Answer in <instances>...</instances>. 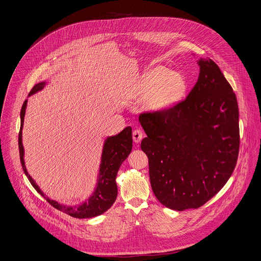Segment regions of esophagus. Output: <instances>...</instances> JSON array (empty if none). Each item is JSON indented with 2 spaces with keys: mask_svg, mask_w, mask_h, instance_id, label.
Instances as JSON below:
<instances>
[{
  "mask_svg": "<svg viewBox=\"0 0 261 261\" xmlns=\"http://www.w3.org/2000/svg\"><path fill=\"white\" fill-rule=\"evenodd\" d=\"M143 138V132L139 129H136L133 131V141L134 142H140V140Z\"/></svg>",
  "mask_w": 261,
  "mask_h": 261,
  "instance_id": "34e87169",
  "label": "esophagus"
}]
</instances>
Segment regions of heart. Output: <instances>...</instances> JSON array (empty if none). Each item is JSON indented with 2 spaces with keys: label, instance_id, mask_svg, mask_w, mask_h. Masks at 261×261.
Returning <instances> with one entry per match:
<instances>
[{
  "label": "heart",
  "instance_id": "obj_1",
  "mask_svg": "<svg viewBox=\"0 0 261 261\" xmlns=\"http://www.w3.org/2000/svg\"><path fill=\"white\" fill-rule=\"evenodd\" d=\"M187 84L179 72L157 66L143 73L139 83V96H146V106L154 111H163L174 106L185 94Z\"/></svg>",
  "mask_w": 261,
  "mask_h": 261
}]
</instances>
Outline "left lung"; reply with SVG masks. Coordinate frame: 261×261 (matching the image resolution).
I'll return each instance as SVG.
<instances>
[{
  "label": "left lung",
  "mask_w": 261,
  "mask_h": 261,
  "mask_svg": "<svg viewBox=\"0 0 261 261\" xmlns=\"http://www.w3.org/2000/svg\"><path fill=\"white\" fill-rule=\"evenodd\" d=\"M197 64L199 76L186 99L139 116L153 192L174 211L214 197L231 176L240 150L236 94L214 61L200 58Z\"/></svg>",
  "instance_id": "left-lung-1"
}]
</instances>
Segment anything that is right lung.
<instances>
[{
	"label": "right lung",
	"instance_id": "add662e5",
	"mask_svg": "<svg viewBox=\"0 0 261 261\" xmlns=\"http://www.w3.org/2000/svg\"><path fill=\"white\" fill-rule=\"evenodd\" d=\"M44 86H45V83L37 84L31 90L29 96L42 90ZM25 107H27V100L23 102L20 110V130L18 134L19 158H20V163H21L23 172L25 173L27 177L29 178L30 182L36 189V191L39 194H41L46 199V201L50 205H53L55 208L65 214H68L69 216L74 218H79V219L93 218L106 212L111 205L114 204V202L117 199L118 187L116 182V177L120 169V166L122 165L123 161L128 157V155L131 153V150H132L131 127H126L118 135L107 137V139L105 140V143L103 146V152H102L100 170H99L100 172H99L98 184L93 195L81 205L65 206L55 200L49 199L48 197H45L43 192L39 189L38 186L35 184L34 179L31 177V175L28 173L25 169L24 161H23V146L21 141V134H22L21 130L23 126Z\"/></svg>",
	"mask_w": 261,
	"mask_h": 261
}]
</instances>
